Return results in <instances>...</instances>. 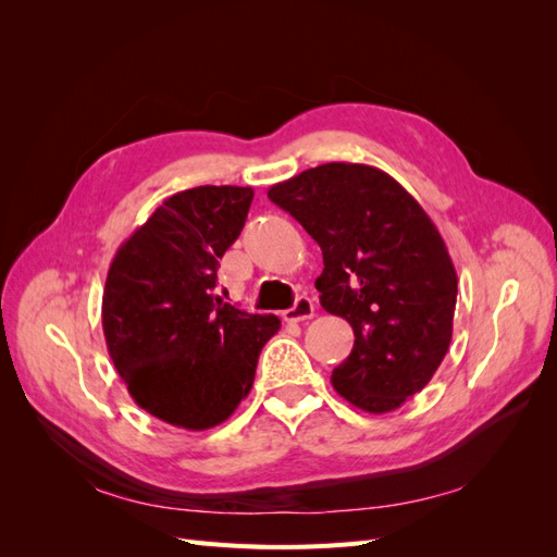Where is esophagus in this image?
<instances>
[{"label":"esophagus","mask_w":557,"mask_h":557,"mask_svg":"<svg viewBox=\"0 0 557 557\" xmlns=\"http://www.w3.org/2000/svg\"><path fill=\"white\" fill-rule=\"evenodd\" d=\"M313 311H315L313 299L307 295H299L295 299V305L288 311H283V318L288 320V323H301V320L313 318Z\"/></svg>","instance_id":"esophagus-1"}]
</instances>
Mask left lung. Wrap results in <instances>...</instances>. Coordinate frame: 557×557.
<instances>
[{
    "label": "left lung",
    "instance_id": "1",
    "mask_svg": "<svg viewBox=\"0 0 557 557\" xmlns=\"http://www.w3.org/2000/svg\"><path fill=\"white\" fill-rule=\"evenodd\" d=\"M323 250L320 307L356 344L332 372L352 407L387 413L423 391L453 336L458 274L423 207L369 164L327 162L269 188Z\"/></svg>",
    "mask_w": 557,
    "mask_h": 557
}]
</instances>
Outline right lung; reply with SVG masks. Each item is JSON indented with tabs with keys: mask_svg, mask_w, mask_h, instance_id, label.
<instances>
[{
	"mask_svg": "<svg viewBox=\"0 0 557 557\" xmlns=\"http://www.w3.org/2000/svg\"><path fill=\"white\" fill-rule=\"evenodd\" d=\"M252 188L199 185L166 197L117 248L102 297L109 356L132 399L164 423L209 430L256 379L276 315L213 297L218 260L237 242Z\"/></svg>",
	"mask_w": 557,
	"mask_h": 557,
	"instance_id": "right-lung-1",
	"label": "right lung"
}]
</instances>
